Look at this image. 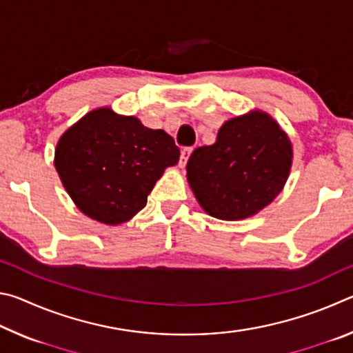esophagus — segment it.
<instances>
[{"instance_id": "1", "label": "esophagus", "mask_w": 353, "mask_h": 353, "mask_svg": "<svg viewBox=\"0 0 353 353\" xmlns=\"http://www.w3.org/2000/svg\"><path fill=\"white\" fill-rule=\"evenodd\" d=\"M191 152H193V148H185V149H182L181 160H179V165H181V168H183V166L187 165V160H188Z\"/></svg>"}]
</instances>
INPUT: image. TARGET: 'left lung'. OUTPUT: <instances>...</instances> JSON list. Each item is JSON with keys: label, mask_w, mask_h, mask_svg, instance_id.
Masks as SVG:
<instances>
[{"label": "left lung", "mask_w": 353, "mask_h": 353, "mask_svg": "<svg viewBox=\"0 0 353 353\" xmlns=\"http://www.w3.org/2000/svg\"><path fill=\"white\" fill-rule=\"evenodd\" d=\"M291 162L288 135L268 113L254 110L225 121L213 145L196 148L187 177L210 216L238 221L271 204L285 187Z\"/></svg>", "instance_id": "left-lung-1"}]
</instances>
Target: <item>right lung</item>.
Returning a JSON list of instances; mask_svg holds the SVG:
<instances>
[{
    "label": "right lung",
    "mask_w": 353,
    "mask_h": 353,
    "mask_svg": "<svg viewBox=\"0 0 353 353\" xmlns=\"http://www.w3.org/2000/svg\"><path fill=\"white\" fill-rule=\"evenodd\" d=\"M181 151L162 129L109 107L88 112L57 143L54 165L65 190L88 218L117 225L135 216Z\"/></svg>",
    "instance_id": "right-lung-1"
}]
</instances>
